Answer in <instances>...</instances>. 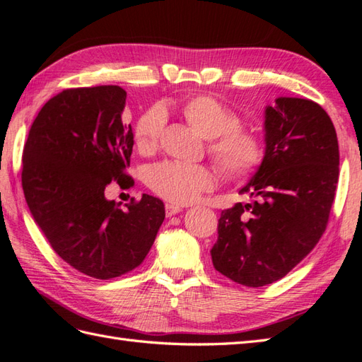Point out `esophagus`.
<instances>
[{
    "instance_id": "34e87169",
    "label": "esophagus",
    "mask_w": 362,
    "mask_h": 362,
    "mask_svg": "<svg viewBox=\"0 0 362 362\" xmlns=\"http://www.w3.org/2000/svg\"><path fill=\"white\" fill-rule=\"evenodd\" d=\"M165 211H166V216L171 218V216H174V214L182 211V206L174 205V204H166L165 205Z\"/></svg>"
}]
</instances>
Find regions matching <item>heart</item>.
<instances>
[{"label": "heart", "instance_id": "b5f03b06", "mask_svg": "<svg viewBox=\"0 0 362 362\" xmlns=\"http://www.w3.org/2000/svg\"><path fill=\"white\" fill-rule=\"evenodd\" d=\"M182 115L191 127L209 138V153L227 180L244 179L263 161V138L255 129L240 124L238 113L218 98L210 95L189 98L182 105ZM163 126L165 112L158 105L140 115L134 127L138 152L151 156L158 149ZM146 183L165 201L183 205L194 202L213 187L214 173L206 165L161 161L148 169Z\"/></svg>", "mask_w": 362, "mask_h": 362}]
</instances>
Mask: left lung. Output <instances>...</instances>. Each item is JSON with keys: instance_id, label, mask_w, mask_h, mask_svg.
Returning <instances> with one entry per match:
<instances>
[{"instance_id": "left-lung-1", "label": "left lung", "mask_w": 362, "mask_h": 362, "mask_svg": "<svg viewBox=\"0 0 362 362\" xmlns=\"http://www.w3.org/2000/svg\"><path fill=\"white\" fill-rule=\"evenodd\" d=\"M266 153L241 193L255 197L221 213L214 269L259 288L283 279L325 233L339 179V144L317 103L279 98L266 109Z\"/></svg>"}]
</instances>
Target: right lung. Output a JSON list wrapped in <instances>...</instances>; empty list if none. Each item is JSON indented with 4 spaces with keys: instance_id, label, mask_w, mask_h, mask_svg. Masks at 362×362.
Returning <instances> with one entry per match:
<instances>
[{
    "instance_id": "1",
    "label": "right lung",
    "mask_w": 362,
    "mask_h": 362,
    "mask_svg": "<svg viewBox=\"0 0 362 362\" xmlns=\"http://www.w3.org/2000/svg\"><path fill=\"white\" fill-rule=\"evenodd\" d=\"M126 98L118 86L62 90L38 112L21 158L23 193L52 250L99 280L140 266L165 219L153 196L124 206L104 196L110 182L134 187V132L121 119Z\"/></svg>"
}]
</instances>
